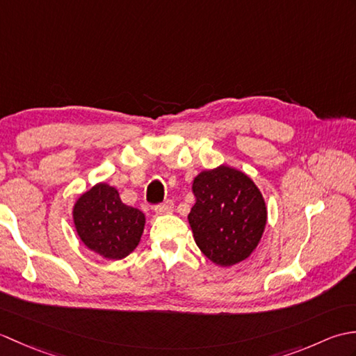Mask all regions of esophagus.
Listing matches in <instances>:
<instances>
[{
    "mask_svg": "<svg viewBox=\"0 0 356 356\" xmlns=\"http://www.w3.org/2000/svg\"><path fill=\"white\" fill-rule=\"evenodd\" d=\"M172 209H174V203H172L171 200H166L165 203H162V205H157V207L154 208L156 214H159V216H162V214H171Z\"/></svg>",
    "mask_w": 356,
    "mask_h": 356,
    "instance_id": "1",
    "label": "esophagus"
}]
</instances>
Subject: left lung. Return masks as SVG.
<instances>
[{
    "label": "left lung",
    "mask_w": 356,
    "mask_h": 356,
    "mask_svg": "<svg viewBox=\"0 0 356 356\" xmlns=\"http://www.w3.org/2000/svg\"><path fill=\"white\" fill-rule=\"evenodd\" d=\"M193 193L195 203L188 222L200 251L218 266L246 260L268 220L266 203L251 177L220 165L199 172Z\"/></svg>",
    "instance_id": "obj_1"
}]
</instances>
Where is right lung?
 <instances>
[{
	"label": "right lung",
	"mask_w": 356,
	"mask_h": 356,
	"mask_svg": "<svg viewBox=\"0 0 356 356\" xmlns=\"http://www.w3.org/2000/svg\"><path fill=\"white\" fill-rule=\"evenodd\" d=\"M73 222L79 238L90 251L108 260H120L139 245L145 216L122 203L115 186L97 184L73 207Z\"/></svg>",
	"instance_id": "1"
}]
</instances>
